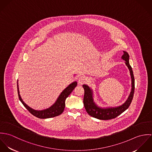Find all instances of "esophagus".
I'll return each instance as SVG.
<instances>
[{
  "label": "esophagus",
  "mask_w": 152,
  "mask_h": 152,
  "mask_svg": "<svg viewBox=\"0 0 152 152\" xmlns=\"http://www.w3.org/2000/svg\"><path fill=\"white\" fill-rule=\"evenodd\" d=\"M87 81V78L84 76H81L78 79V84L81 85L84 84Z\"/></svg>",
  "instance_id": "esophagus-1"
}]
</instances>
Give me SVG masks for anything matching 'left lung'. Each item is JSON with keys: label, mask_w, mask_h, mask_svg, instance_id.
<instances>
[{"label": "left lung", "mask_w": 152, "mask_h": 152, "mask_svg": "<svg viewBox=\"0 0 152 152\" xmlns=\"http://www.w3.org/2000/svg\"><path fill=\"white\" fill-rule=\"evenodd\" d=\"M121 58L125 61V63L128 68L131 77V91L126 101L121 105L115 107H99L94 101L93 90L87 84H84L83 87L84 89V105L87 113L91 116L100 119L109 120L115 118L124 111H125L130 106L133 98L134 91V79L132 68L129 64V56L128 53L124 51V54Z\"/></svg>", "instance_id": "obj_1"}]
</instances>
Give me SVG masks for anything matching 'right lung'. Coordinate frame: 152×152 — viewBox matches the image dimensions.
Returning a JSON list of instances; mask_svg holds the SVG:
<instances>
[{"label": "right lung", "instance_id": "1", "mask_svg": "<svg viewBox=\"0 0 152 152\" xmlns=\"http://www.w3.org/2000/svg\"><path fill=\"white\" fill-rule=\"evenodd\" d=\"M77 81L72 82L62 91V92L60 94L56 101L53 105H51L50 107L48 108L45 109L43 110H35L34 109L31 108L23 101L21 96L20 95L19 88L18 85V96L20 101L23 104L24 107L27 109L33 115L40 119L50 118H53V117L58 116L63 112L65 108V99L69 96V95L72 92V91L74 90V89L75 88V87H77Z\"/></svg>", "mask_w": 152, "mask_h": 152}]
</instances>
